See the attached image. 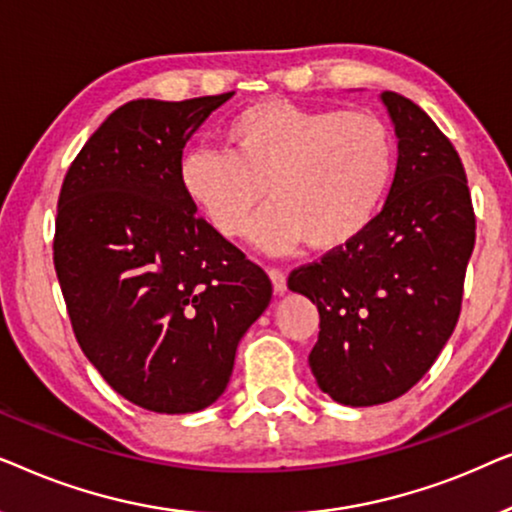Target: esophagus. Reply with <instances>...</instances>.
Here are the masks:
<instances>
[{
  "mask_svg": "<svg viewBox=\"0 0 512 512\" xmlns=\"http://www.w3.org/2000/svg\"><path fill=\"white\" fill-rule=\"evenodd\" d=\"M268 275L272 279V289H275V293H279V296H282V293H286V275H284V270L268 268Z\"/></svg>",
  "mask_w": 512,
  "mask_h": 512,
  "instance_id": "obj_1",
  "label": "esophagus"
}]
</instances>
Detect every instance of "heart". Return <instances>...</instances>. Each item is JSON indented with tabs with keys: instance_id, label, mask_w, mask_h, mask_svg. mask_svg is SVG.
<instances>
[{
	"instance_id": "heart-1",
	"label": "heart",
	"mask_w": 512,
	"mask_h": 512,
	"mask_svg": "<svg viewBox=\"0 0 512 512\" xmlns=\"http://www.w3.org/2000/svg\"><path fill=\"white\" fill-rule=\"evenodd\" d=\"M226 149H193L181 188L216 233L240 237L265 193L272 205L254 226L265 251L305 242L335 251L373 226L396 174V137L373 111L263 102L228 123Z\"/></svg>"
}]
</instances>
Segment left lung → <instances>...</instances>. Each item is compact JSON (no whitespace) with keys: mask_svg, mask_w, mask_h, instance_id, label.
Segmentation results:
<instances>
[{"mask_svg":"<svg viewBox=\"0 0 512 512\" xmlns=\"http://www.w3.org/2000/svg\"><path fill=\"white\" fill-rule=\"evenodd\" d=\"M382 102L398 137L382 212L359 240L289 275L319 310L312 375L352 408L394 401L433 366L459 321L475 244L457 149L408 97L387 90Z\"/></svg>","mask_w":512,"mask_h":512,"instance_id":"8db88e82","label":"left lung"}]
</instances>
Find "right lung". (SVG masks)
Returning <instances> with one entry per match:
<instances>
[{"label": "right lung", "instance_id": "obj_1", "mask_svg": "<svg viewBox=\"0 0 512 512\" xmlns=\"http://www.w3.org/2000/svg\"><path fill=\"white\" fill-rule=\"evenodd\" d=\"M230 97L123 104L60 188L53 263L76 342L151 412L212 405L272 296L265 270L195 214L179 179L186 142Z\"/></svg>", "mask_w": 512, "mask_h": 512}]
</instances>
